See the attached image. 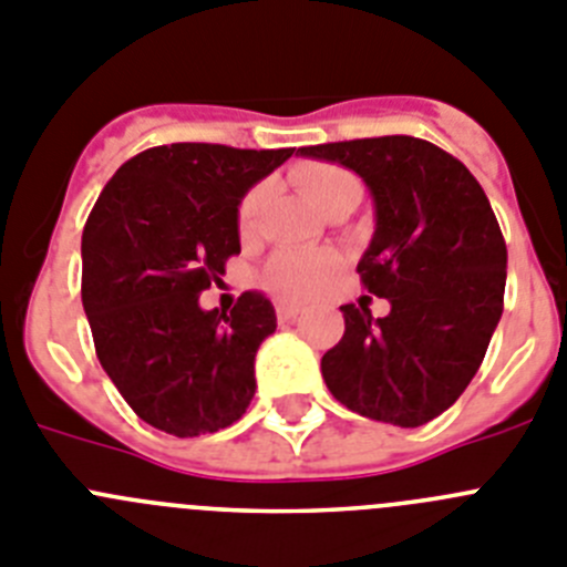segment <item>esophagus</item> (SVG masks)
Returning a JSON list of instances; mask_svg holds the SVG:
<instances>
[{"instance_id":"1","label":"esophagus","mask_w":567,"mask_h":567,"mask_svg":"<svg viewBox=\"0 0 567 567\" xmlns=\"http://www.w3.org/2000/svg\"><path fill=\"white\" fill-rule=\"evenodd\" d=\"M299 313H302V308H299V305H277L279 321H296L299 319Z\"/></svg>"}]
</instances>
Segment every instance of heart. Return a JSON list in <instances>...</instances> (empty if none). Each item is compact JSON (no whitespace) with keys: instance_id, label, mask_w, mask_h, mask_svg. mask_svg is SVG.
<instances>
[{"instance_id":"heart-1","label":"heart","mask_w":567,"mask_h":567,"mask_svg":"<svg viewBox=\"0 0 567 567\" xmlns=\"http://www.w3.org/2000/svg\"><path fill=\"white\" fill-rule=\"evenodd\" d=\"M296 186L302 188L313 206L328 212L333 203L361 197V183L353 172L333 166V163H305L293 172ZM259 206H262V188H251L237 208V228L243 237L254 231ZM341 257L328 248L319 251H277L259 271V285L282 302H308L321 290L330 288L341 274Z\"/></svg>"}]
</instances>
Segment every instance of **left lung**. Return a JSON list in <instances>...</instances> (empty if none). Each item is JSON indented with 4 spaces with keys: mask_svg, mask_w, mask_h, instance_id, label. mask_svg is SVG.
<instances>
[{
    "mask_svg": "<svg viewBox=\"0 0 567 567\" xmlns=\"http://www.w3.org/2000/svg\"><path fill=\"white\" fill-rule=\"evenodd\" d=\"M353 169L375 203L359 262L390 313L341 305L344 336L321 355L336 401L392 426H421L455 404L481 370L506 293V239L486 192L441 146L410 135L302 146Z\"/></svg>",
    "mask_w": 567,
    "mask_h": 567,
    "instance_id": "8db88e82",
    "label": "left lung"
}]
</instances>
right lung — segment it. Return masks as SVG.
Listing matches in <instances>:
<instances>
[{
	"instance_id": "right-lung-1",
	"label": "right lung",
	"mask_w": 567,
	"mask_h": 567,
	"mask_svg": "<svg viewBox=\"0 0 567 567\" xmlns=\"http://www.w3.org/2000/svg\"><path fill=\"white\" fill-rule=\"evenodd\" d=\"M293 150L223 144L152 146L130 157L81 234V302L101 367L141 421L175 437L246 415L254 355L277 330L257 290L231 313L200 293L239 254L237 206Z\"/></svg>"
}]
</instances>
